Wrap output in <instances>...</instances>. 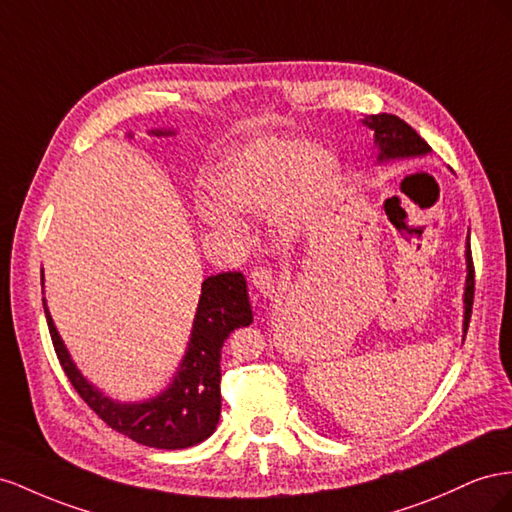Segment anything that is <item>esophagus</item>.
<instances>
[{"label": "esophagus", "mask_w": 512, "mask_h": 512, "mask_svg": "<svg viewBox=\"0 0 512 512\" xmlns=\"http://www.w3.org/2000/svg\"><path fill=\"white\" fill-rule=\"evenodd\" d=\"M251 285L259 296L274 298L276 296V274L270 268H257L251 272Z\"/></svg>", "instance_id": "obj_1"}]
</instances>
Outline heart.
Returning <instances> with one entry per match:
<instances>
[{"instance_id": "1", "label": "heart", "mask_w": 512, "mask_h": 512, "mask_svg": "<svg viewBox=\"0 0 512 512\" xmlns=\"http://www.w3.org/2000/svg\"><path fill=\"white\" fill-rule=\"evenodd\" d=\"M339 158L306 139H255L227 152L218 163L210 191L216 203L201 201L208 227L240 233L236 216H266L276 231L300 229L317 201L339 182Z\"/></svg>"}]
</instances>
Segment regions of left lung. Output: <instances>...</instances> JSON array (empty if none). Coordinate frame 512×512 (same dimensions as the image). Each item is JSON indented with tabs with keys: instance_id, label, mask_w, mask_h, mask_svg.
<instances>
[{
	"instance_id": "left-lung-1",
	"label": "left lung",
	"mask_w": 512,
	"mask_h": 512,
	"mask_svg": "<svg viewBox=\"0 0 512 512\" xmlns=\"http://www.w3.org/2000/svg\"><path fill=\"white\" fill-rule=\"evenodd\" d=\"M364 126H369L375 133V145H377V163L394 158H414L425 156L431 152L429 143L422 139L416 130L403 122L397 115L390 113H377L371 118L362 120ZM470 240V236H467ZM465 264H467V276H465V294H463V332H467L472 317V304H474V261H472V248L470 242L465 246Z\"/></svg>"
}]
</instances>
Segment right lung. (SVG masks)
I'll use <instances>...</instances> for the list:
<instances>
[{
    "mask_svg": "<svg viewBox=\"0 0 512 512\" xmlns=\"http://www.w3.org/2000/svg\"><path fill=\"white\" fill-rule=\"evenodd\" d=\"M152 135H173V130H152ZM42 304L55 354L70 384L111 429L137 444L160 450L195 446L214 433L221 416L223 343L233 330L253 321L242 272H223L203 281L191 341L178 371L163 392L139 403L113 401L87 382L57 334L45 298Z\"/></svg>",
    "mask_w": 512,
    "mask_h": 512,
    "instance_id": "1",
    "label": "right lung"
}]
</instances>
